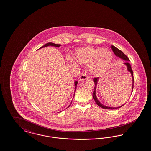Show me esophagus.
I'll return each instance as SVG.
<instances>
[{
    "instance_id": "1",
    "label": "esophagus",
    "mask_w": 151,
    "mask_h": 151,
    "mask_svg": "<svg viewBox=\"0 0 151 151\" xmlns=\"http://www.w3.org/2000/svg\"><path fill=\"white\" fill-rule=\"evenodd\" d=\"M88 78V77L87 76L86 74L85 73H82L80 77H79V80L80 81H84V80H86Z\"/></svg>"
}]
</instances>
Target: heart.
I'll return each instance as SVG.
<instances>
[{"mask_svg":"<svg viewBox=\"0 0 151 151\" xmlns=\"http://www.w3.org/2000/svg\"><path fill=\"white\" fill-rule=\"evenodd\" d=\"M77 56L78 61L82 64H91L90 71L96 75H100L106 71L113 59L112 52L103 48H84L78 52Z\"/></svg>","mask_w":151,"mask_h":151,"instance_id":"obj_1","label":"heart"}]
</instances>
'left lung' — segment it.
<instances>
[{
  "mask_svg": "<svg viewBox=\"0 0 151 151\" xmlns=\"http://www.w3.org/2000/svg\"><path fill=\"white\" fill-rule=\"evenodd\" d=\"M111 49H112V50L113 51V52H114V53L115 55H116L117 56L119 57V58H120L121 59H123L124 60L126 61L124 63V64H125V65L127 66V70H128V71H129V72L131 73V75H132V77L133 84L132 90V93L133 88V84H134V78H133V73L132 70V68H131V65H130L129 63V59H128V57H127L126 55H125L122 51L119 50L118 48H117V47H115L114 46H111ZM99 77L95 78H93V81H94V82H95V87H94V91H93V93H92V96H93V99H94V100L95 101L96 104L99 106H100L101 108L104 109H107V110H114V109H119V108L121 107L122 106H123L124 104L123 105L121 106L118 107H108V106H106L104 105H102L101 103L100 102V101L97 99V98L96 95V86H97V81H98V80H99Z\"/></svg>",
  "mask_w": 151,
  "mask_h": 151,
  "instance_id": "left-lung-1",
  "label": "left lung"
}]
</instances>
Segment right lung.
Instances as JSON below:
<instances>
[{
  "label": "right lung",
  "instance_id": "obj_1",
  "mask_svg": "<svg viewBox=\"0 0 151 151\" xmlns=\"http://www.w3.org/2000/svg\"><path fill=\"white\" fill-rule=\"evenodd\" d=\"M48 46H55V47H60V46H61V45H60V44H56L52 43V42H48V43L46 44L45 45H44L42 46H41L40 48L45 47ZM78 81H75V83H74V84H75V93L76 90V87H77V85H78ZM74 96H75V95H74ZM73 97H74V96H73ZM71 103L70 104V105H71ZM70 105H69V106H70Z\"/></svg>",
  "mask_w": 151,
  "mask_h": 151
}]
</instances>
